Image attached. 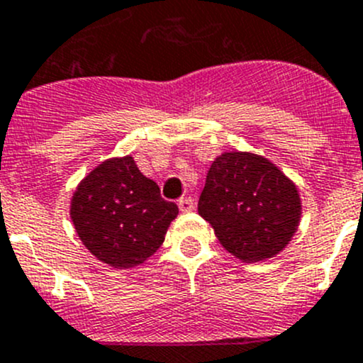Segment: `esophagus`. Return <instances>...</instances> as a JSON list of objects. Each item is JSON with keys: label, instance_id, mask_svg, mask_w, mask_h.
I'll return each mask as SVG.
<instances>
[{"label": "esophagus", "instance_id": "obj_1", "mask_svg": "<svg viewBox=\"0 0 363 363\" xmlns=\"http://www.w3.org/2000/svg\"><path fill=\"white\" fill-rule=\"evenodd\" d=\"M179 208H181V212H191L195 208V203L189 196H186V199L179 200Z\"/></svg>", "mask_w": 363, "mask_h": 363}]
</instances>
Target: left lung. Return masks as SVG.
I'll use <instances>...</instances> for the list:
<instances>
[{"mask_svg": "<svg viewBox=\"0 0 363 363\" xmlns=\"http://www.w3.org/2000/svg\"><path fill=\"white\" fill-rule=\"evenodd\" d=\"M226 251L246 263L272 258L298 228L296 186L279 168L252 152H225L212 161L199 200Z\"/></svg>", "mask_w": 363, "mask_h": 363, "instance_id": "obj_1", "label": "left lung"}]
</instances>
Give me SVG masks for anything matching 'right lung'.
Returning <instances> with one entry per match:
<instances>
[{"label":"right lung","instance_id":"1","mask_svg":"<svg viewBox=\"0 0 363 363\" xmlns=\"http://www.w3.org/2000/svg\"><path fill=\"white\" fill-rule=\"evenodd\" d=\"M177 214V205L161 199L158 184L131 156L98 164L77 186L69 205L79 239L113 269H131L155 255Z\"/></svg>","mask_w":363,"mask_h":363}]
</instances>
